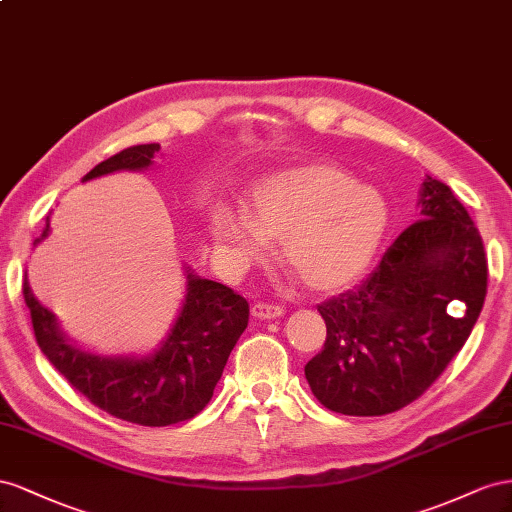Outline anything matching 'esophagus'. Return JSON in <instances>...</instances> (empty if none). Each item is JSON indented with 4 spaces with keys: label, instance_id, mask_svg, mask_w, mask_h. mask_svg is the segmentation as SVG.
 Wrapping results in <instances>:
<instances>
[{
    "label": "esophagus",
    "instance_id": "1",
    "mask_svg": "<svg viewBox=\"0 0 512 512\" xmlns=\"http://www.w3.org/2000/svg\"><path fill=\"white\" fill-rule=\"evenodd\" d=\"M253 317L257 319H276L285 313V309L281 304H270V302H257L251 309Z\"/></svg>",
    "mask_w": 512,
    "mask_h": 512
}]
</instances>
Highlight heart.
Wrapping results in <instances>:
<instances>
[{"mask_svg": "<svg viewBox=\"0 0 512 512\" xmlns=\"http://www.w3.org/2000/svg\"><path fill=\"white\" fill-rule=\"evenodd\" d=\"M244 215L212 212V233L238 259H255L268 238H281V255L300 279L334 291L367 272L384 240L390 210L373 186L330 163L276 171L253 186Z\"/></svg>", "mask_w": 512, "mask_h": 512, "instance_id": "b5f03b06", "label": "heart"}]
</instances>
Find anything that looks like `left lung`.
<instances>
[{
    "label": "left lung",
    "mask_w": 512,
    "mask_h": 512,
    "mask_svg": "<svg viewBox=\"0 0 512 512\" xmlns=\"http://www.w3.org/2000/svg\"><path fill=\"white\" fill-rule=\"evenodd\" d=\"M420 216L356 289L321 302L326 343L306 362L315 399L345 416L416 401L459 354L483 311L487 257L450 188L427 175Z\"/></svg>",
    "instance_id": "obj_1"
}]
</instances>
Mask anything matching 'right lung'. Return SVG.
Returning <instances> with one entry per match:
<instances>
[{
  "label": "right lung",
  "mask_w": 512,
  "mask_h": 512,
  "mask_svg": "<svg viewBox=\"0 0 512 512\" xmlns=\"http://www.w3.org/2000/svg\"><path fill=\"white\" fill-rule=\"evenodd\" d=\"M158 150V143L133 145L102 160L83 182L113 171L150 167ZM47 236L49 216L34 244ZM186 279L178 319L156 352L143 358H102L70 345L55 315L34 298L27 274L23 298L38 347L72 388L115 418L143 427H167L191 420L210 403L231 349L248 326V302L240 294L223 283L199 279L193 272Z\"/></svg>",
  "instance_id": "right-lung-1"
}]
</instances>
